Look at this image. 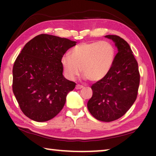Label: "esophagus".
I'll return each mask as SVG.
<instances>
[{
  "label": "esophagus",
  "mask_w": 156,
  "mask_h": 156,
  "mask_svg": "<svg viewBox=\"0 0 156 156\" xmlns=\"http://www.w3.org/2000/svg\"><path fill=\"white\" fill-rule=\"evenodd\" d=\"M82 88H84V86H82V85H80V84H76V89H81Z\"/></svg>",
  "instance_id": "34e87169"
}]
</instances>
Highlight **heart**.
Instances as JSON below:
<instances>
[{
  "label": "heart",
  "instance_id": "1",
  "mask_svg": "<svg viewBox=\"0 0 156 156\" xmlns=\"http://www.w3.org/2000/svg\"><path fill=\"white\" fill-rule=\"evenodd\" d=\"M115 48L107 41H94L77 44L65 55L61 64L65 75L73 80L81 72L85 78L97 82L107 75L115 59Z\"/></svg>",
  "mask_w": 156,
  "mask_h": 156
}]
</instances>
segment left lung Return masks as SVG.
I'll list each match as a JSON object with an SVG mask.
<instances>
[{
	"mask_svg": "<svg viewBox=\"0 0 156 156\" xmlns=\"http://www.w3.org/2000/svg\"><path fill=\"white\" fill-rule=\"evenodd\" d=\"M118 48L105 77L91 86L87 108L97 120L110 122L123 116L135 102L140 84L138 62L128 42L117 35H106Z\"/></svg>",
	"mask_w": 156,
	"mask_h": 156,
	"instance_id": "1",
	"label": "left lung"
}]
</instances>
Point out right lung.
Returning <instances> with one entry per match:
<instances>
[{
  "mask_svg": "<svg viewBox=\"0 0 156 156\" xmlns=\"http://www.w3.org/2000/svg\"><path fill=\"white\" fill-rule=\"evenodd\" d=\"M76 42L41 34L25 44L12 68V91L27 117L50 120L65 106L76 83L64 77L61 59Z\"/></svg>",
  "mask_w": 156,
  "mask_h": 156,
  "instance_id": "add662e5",
  "label": "right lung"
}]
</instances>
